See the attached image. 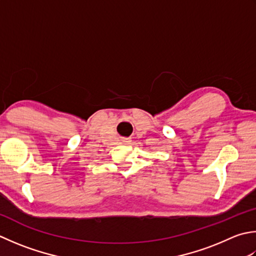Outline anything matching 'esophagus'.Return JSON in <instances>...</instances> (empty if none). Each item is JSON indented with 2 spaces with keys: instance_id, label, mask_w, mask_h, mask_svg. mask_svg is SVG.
I'll list each match as a JSON object with an SVG mask.
<instances>
[{
  "instance_id": "34e87169",
  "label": "esophagus",
  "mask_w": 256,
  "mask_h": 256,
  "mask_svg": "<svg viewBox=\"0 0 256 256\" xmlns=\"http://www.w3.org/2000/svg\"><path fill=\"white\" fill-rule=\"evenodd\" d=\"M126 142H130V141H126Z\"/></svg>"
}]
</instances>
